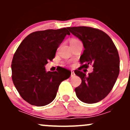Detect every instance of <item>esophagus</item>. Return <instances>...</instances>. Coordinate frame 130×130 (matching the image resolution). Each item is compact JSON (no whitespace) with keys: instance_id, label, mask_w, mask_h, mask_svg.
I'll list each match as a JSON object with an SVG mask.
<instances>
[{"instance_id":"esophagus-1","label":"esophagus","mask_w":130,"mask_h":130,"mask_svg":"<svg viewBox=\"0 0 130 130\" xmlns=\"http://www.w3.org/2000/svg\"><path fill=\"white\" fill-rule=\"evenodd\" d=\"M75 76V73H74V71H71V77H74Z\"/></svg>"}]
</instances>
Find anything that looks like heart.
Listing matches in <instances>:
<instances>
[{"label": "heart", "mask_w": 130, "mask_h": 130, "mask_svg": "<svg viewBox=\"0 0 130 130\" xmlns=\"http://www.w3.org/2000/svg\"><path fill=\"white\" fill-rule=\"evenodd\" d=\"M79 41L77 39H76V38H72L71 40H70V43H72V42H75V41Z\"/></svg>", "instance_id": "obj_1"}]
</instances>
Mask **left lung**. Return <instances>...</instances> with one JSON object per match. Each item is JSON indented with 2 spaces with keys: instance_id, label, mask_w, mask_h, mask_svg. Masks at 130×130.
<instances>
[{
  "instance_id": "1",
  "label": "left lung",
  "mask_w": 130,
  "mask_h": 130,
  "mask_svg": "<svg viewBox=\"0 0 130 130\" xmlns=\"http://www.w3.org/2000/svg\"><path fill=\"white\" fill-rule=\"evenodd\" d=\"M82 41L84 49L80 57L81 66L74 71L82 82L75 89L77 97L92 104L102 100L114 87L120 71V58L112 40L103 31L90 27H67ZM89 65L93 72L86 76L80 70Z\"/></svg>"
}]
</instances>
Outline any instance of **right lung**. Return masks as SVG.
<instances>
[{"label": "right lung", "instance_id": "right-lung-1", "mask_svg": "<svg viewBox=\"0 0 130 130\" xmlns=\"http://www.w3.org/2000/svg\"><path fill=\"white\" fill-rule=\"evenodd\" d=\"M67 28L31 33L16 50L11 62L12 80L21 96L32 105L43 106L56 98L59 85L71 75L61 68L46 71L47 61L52 60L65 36Z\"/></svg>", "mask_w": 130, "mask_h": 130}]
</instances>
